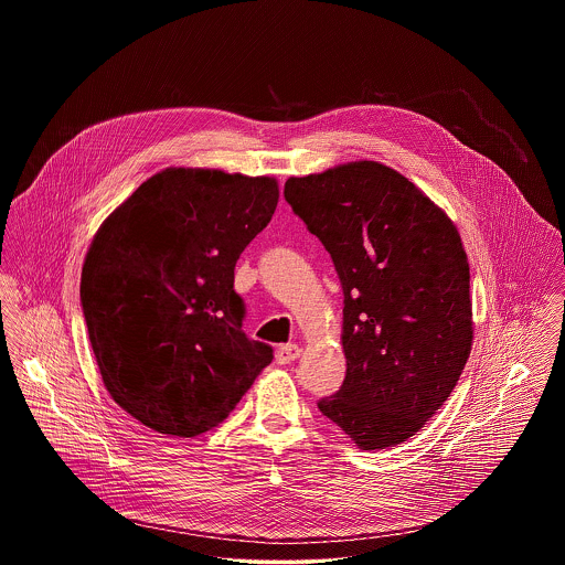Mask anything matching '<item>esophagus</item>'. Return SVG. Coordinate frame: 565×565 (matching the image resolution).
I'll return each instance as SVG.
<instances>
[{
    "label": "esophagus",
    "instance_id": "34e87169",
    "mask_svg": "<svg viewBox=\"0 0 565 565\" xmlns=\"http://www.w3.org/2000/svg\"><path fill=\"white\" fill-rule=\"evenodd\" d=\"M298 355H300V348L295 345V343H286V345H281V348L277 350L275 360H277V364H290V362H295Z\"/></svg>",
    "mask_w": 565,
    "mask_h": 565
}]
</instances>
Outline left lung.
<instances>
[{"label": "left lung", "instance_id": "1", "mask_svg": "<svg viewBox=\"0 0 565 565\" xmlns=\"http://www.w3.org/2000/svg\"><path fill=\"white\" fill-rule=\"evenodd\" d=\"M284 196L345 296L348 373L318 408L364 451L401 445L449 398L470 355V267L456 224L375 161L290 178Z\"/></svg>", "mask_w": 565, "mask_h": 565}]
</instances>
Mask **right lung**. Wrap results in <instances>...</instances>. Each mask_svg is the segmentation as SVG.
<instances>
[{"label": "right lung", "instance_id": "obj_1", "mask_svg": "<svg viewBox=\"0 0 565 565\" xmlns=\"http://www.w3.org/2000/svg\"><path fill=\"white\" fill-rule=\"evenodd\" d=\"M275 178L169 167L99 226L81 298L104 385L150 430H212L269 366L242 330L235 265L275 214Z\"/></svg>", "mask_w": 565, "mask_h": 565}]
</instances>
